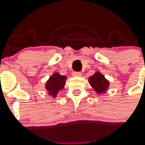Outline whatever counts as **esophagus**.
Instances as JSON below:
<instances>
[{
    "instance_id": "obj_1",
    "label": "esophagus",
    "mask_w": 145,
    "mask_h": 145,
    "mask_svg": "<svg viewBox=\"0 0 145 145\" xmlns=\"http://www.w3.org/2000/svg\"><path fill=\"white\" fill-rule=\"evenodd\" d=\"M81 75V72H72V76H75V77H78Z\"/></svg>"
}]
</instances>
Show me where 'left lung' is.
<instances>
[{
  "instance_id": "1",
  "label": "left lung",
  "mask_w": 145,
  "mask_h": 145,
  "mask_svg": "<svg viewBox=\"0 0 145 145\" xmlns=\"http://www.w3.org/2000/svg\"><path fill=\"white\" fill-rule=\"evenodd\" d=\"M88 81L91 86L99 94L106 93L110 86L108 80L99 72H96L93 75H91L88 78Z\"/></svg>"
}]
</instances>
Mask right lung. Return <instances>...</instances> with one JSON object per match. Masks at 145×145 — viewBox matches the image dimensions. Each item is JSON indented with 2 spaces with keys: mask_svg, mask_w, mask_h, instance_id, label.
Segmentation results:
<instances>
[{
  "mask_svg": "<svg viewBox=\"0 0 145 145\" xmlns=\"http://www.w3.org/2000/svg\"><path fill=\"white\" fill-rule=\"evenodd\" d=\"M67 78L65 75H61L58 72H55L46 84V89L48 91L49 96L56 97L59 91L62 90L65 86Z\"/></svg>",
  "mask_w": 145,
  "mask_h": 145,
  "instance_id": "obj_1",
  "label": "right lung"
}]
</instances>
